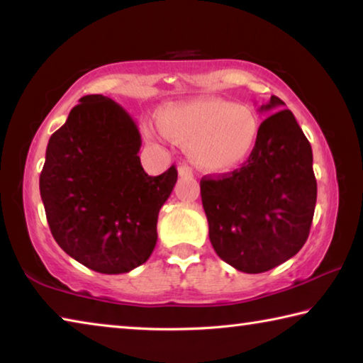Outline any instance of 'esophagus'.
Here are the masks:
<instances>
[{
	"mask_svg": "<svg viewBox=\"0 0 363 363\" xmlns=\"http://www.w3.org/2000/svg\"><path fill=\"white\" fill-rule=\"evenodd\" d=\"M177 173H179L181 177H192L194 176L192 168L187 167V164H179V167H177Z\"/></svg>",
	"mask_w": 363,
	"mask_h": 363,
	"instance_id": "1",
	"label": "esophagus"
}]
</instances>
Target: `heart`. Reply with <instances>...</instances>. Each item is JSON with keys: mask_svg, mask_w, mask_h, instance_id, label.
<instances>
[{"mask_svg": "<svg viewBox=\"0 0 363 363\" xmlns=\"http://www.w3.org/2000/svg\"><path fill=\"white\" fill-rule=\"evenodd\" d=\"M158 126L169 139L187 144L194 164L213 173L242 164L253 152L259 131L248 107L218 97L169 104L158 112ZM147 136L152 138L150 130Z\"/></svg>", "mask_w": 363, "mask_h": 363, "instance_id": "1", "label": "heart"}]
</instances>
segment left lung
Segmentation results:
<instances>
[{"instance_id": "8db88e82", "label": "left lung", "mask_w": 363, "mask_h": 363, "mask_svg": "<svg viewBox=\"0 0 363 363\" xmlns=\"http://www.w3.org/2000/svg\"><path fill=\"white\" fill-rule=\"evenodd\" d=\"M284 106L272 96L259 107L272 115L261 123L255 149L240 169L200 181L210 242L220 259L240 272L280 266L309 237L317 201L312 149Z\"/></svg>"}]
</instances>
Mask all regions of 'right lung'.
Masks as SVG:
<instances>
[{"instance_id":"obj_1","label":"right lung","mask_w":363,"mask_h":363,"mask_svg":"<svg viewBox=\"0 0 363 363\" xmlns=\"http://www.w3.org/2000/svg\"><path fill=\"white\" fill-rule=\"evenodd\" d=\"M136 123L102 94L79 99L48 143L40 194L54 240L101 274H125L149 259L160 208L173 192V164L149 176Z\"/></svg>"}]
</instances>
